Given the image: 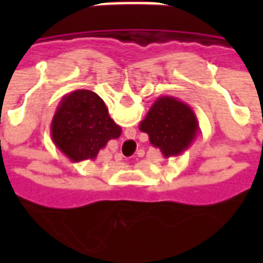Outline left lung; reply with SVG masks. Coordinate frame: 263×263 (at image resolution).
Instances as JSON below:
<instances>
[{"mask_svg": "<svg viewBox=\"0 0 263 263\" xmlns=\"http://www.w3.org/2000/svg\"><path fill=\"white\" fill-rule=\"evenodd\" d=\"M139 129L148 134L149 142L167 158L180 156L190 148L200 131L198 120L190 105L172 96H162L141 121Z\"/></svg>", "mask_w": 263, "mask_h": 263, "instance_id": "obj_1", "label": "left lung"}]
</instances>
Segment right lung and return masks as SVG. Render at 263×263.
Instances as JSON below:
<instances>
[{
  "mask_svg": "<svg viewBox=\"0 0 263 263\" xmlns=\"http://www.w3.org/2000/svg\"><path fill=\"white\" fill-rule=\"evenodd\" d=\"M121 132L101 97L90 90H76L62 98L50 124L52 141L71 162L94 160Z\"/></svg>",
  "mask_w": 263,
  "mask_h": 263,
  "instance_id": "1",
  "label": "right lung"
}]
</instances>
